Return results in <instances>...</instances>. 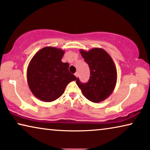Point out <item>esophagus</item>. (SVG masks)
I'll use <instances>...</instances> for the list:
<instances>
[{
    "label": "esophagus",
    "instance_id": "1",
    "mask_svg": "<svg viewBox=\"0 0 150 150\" xmlns=\"http://www.w3.org/2000/svg\"><path fill=\"white\" fill-rule=\"evenodd\" d=\"M75 75L76 76V77H78V76H79V73H78L77 72H76V73H75Z\"/></svg>",
    "mask_w": 150,
    "mask_h": 150
}]
</instances>
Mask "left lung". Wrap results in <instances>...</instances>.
<instances>
[{
  "label": "left lung",
  "mask_w": 150,
  "mask_h": 150,
  "mask_svg": "<svg viewBox=\"0 0 150 150\" xmlns=\"http://www.w3.org/2000/svg\"><path fill=\"white\" fill-rule=\"evenodd\" d=\"M80 53L90 69L88 83H81L77 78L76 83L83 95L89 101L98 103L110 96L115 88L117 71L109 54L100 48L88 51L81 49Z\"/></svg>",
  "instance_id": "8db88e82"
}]
</instances>
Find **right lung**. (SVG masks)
I'll list each match as a JSON object with an SVG mask.
<instances>
[{"mask_svg":"<svg viewBox=\"0 0 150 150\" xmlns=\"http://www.w3.org/2000/svg\"><path fill=\"white\" fill-rule=\"evenodd\" d=\"M64 51L47 46L40 49L31 60L27 69V79L31 91L42 101L58 99L69 83L77 77L69 71V64L61 59Z\"/></svg>","mask_w":150,"mask_h":150,"instance_id":"right-lung-1","label":"right lung"}]
</instances>
